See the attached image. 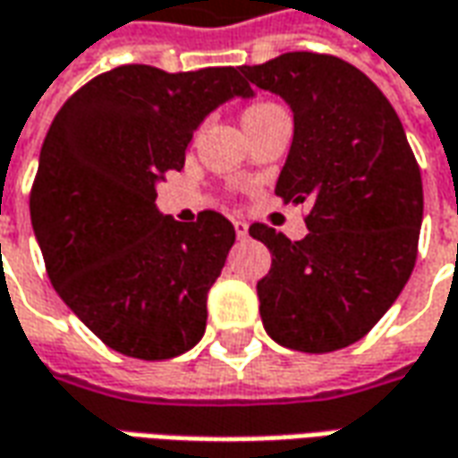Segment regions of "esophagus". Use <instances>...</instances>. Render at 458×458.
<instances>
[{"label":"esophagus","mask_w":458,"mask_h":458,"mask_svg":"<svg viewBox=\"0 0 458 458\" xmlns=\"http://www.w3.org/2000/svg\"><path fill=\"white\" fill-rule=\"evenodd\" d=\"M233 225H235V235H238L241 241H243V238H248V223H243V220H235Z\"/></svg>","instance_id":"34e87169"}]
</instances>
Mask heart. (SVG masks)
Here are the masks:
<instances>
[{
	"label": "heart",
	"instance_id": "heart-1",
	"mask_svg": "<svg viewBox=\"0 0 458 458\" xmlns=\"http://www.w3.org/2000/svg\"><path fill=\"white\" fill-rule=\"evenodd\" d=\"M274 108H278V106H274V103H260V106H253V108H248V111H245V119L243 121L256 119V116H260V114H266V111H274Z\"/></svg>",
	"mask_w": 458,
	"mask_h": 458
}]
</instances>
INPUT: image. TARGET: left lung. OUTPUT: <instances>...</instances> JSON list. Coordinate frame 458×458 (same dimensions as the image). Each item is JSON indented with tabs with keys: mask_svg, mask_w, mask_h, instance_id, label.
I'll return each mask as SVG.
<instances>
[{
	"mask_svg": "<svg viewBox=\"0 0 458 458\" xmlns=\"http://www.w3.org/2000/svg\"><path fill=\"white\" fill-rule=\"evenodd\" d=\"M253 86L293 111V141L276 182L284 202H307V238L253 223L271 250L259 281L271 339L299 352H335L362 339L416 266L423 184L403 123L355 65L322 53H284L243 65Z\"/></svg>",
	"mask_w": 458,
	"mask_h": 458,
	"instance_id": "obj_1",
	"label": "left lung"
}]
</instances>
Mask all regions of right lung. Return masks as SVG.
<instances>
[{"instance_id": "add662e5", "label": "right lung", "mask_w": 458, "mask_h": 458, "mask_svg": "<svg viewBox=\"0 0 458 458\" xmlns=\"http://www.w3.org/2000/svg\"><path fill=\"white\" fill-rule=\"evenodd\" d=\"M233 96H253L243 68L119 65L78 88L42 141L30 217L47 276L121 355L169 360L205 335L235 228L215 210L177 223L154 199L202 119Z\"/></svg>"}]
</instances>
